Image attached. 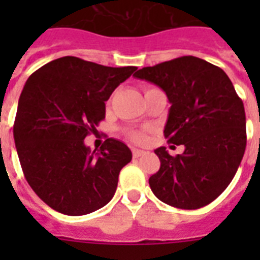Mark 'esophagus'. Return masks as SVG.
Instances as JSON below:
<instances>
[{"mask_svg":"<svg viewBox=\"0 0 260 260\" xmlns=\"http://www.w3.org/2000/svg\"><path fill=\"white\" fill-rule=\"evenodd\" d=\"M144 154V151L143 150H138V148H134L132 150V155H134V158H139V156H142Z\"/></svg>","mask_w":260,"mask_h":260,"instance_id":"esophagus-1","label":"esophagus"}]
</instances>
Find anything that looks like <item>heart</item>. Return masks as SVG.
<instances>
[{
	"instance_id": "b5f03b06",
	"label": "heart",
	"mask_w": 260,
	"mask_h": 260,
	"mask_svg": "<svg viewBox=\"0 0 260 260\" xmlns=\"http://www.w3.org/2000/svg\"><path fill=\"white\" fill-rule=\"evenodd\" d=\"M126 135H128V138H129L134 143H143L144 140H146V136H144V132H143V131H138V129L128 131Z\"/></svg>"
}]
</instances>
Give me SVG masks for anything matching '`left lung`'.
Listing matches in <instances>:
<instances>
[{"instance_id": "obj_1", "label": "left lung", "mask_w": 260, "mask_h": 260, "mask_svg": "<svg viewBox=\"0 0 260 260\" xmlns=\"http://www.w3.org/2000/svg\"><path fill=\"white\" fill-rule=\"evenodd\" d=\"M166 93L171 104L165 138L183 146L171 156L159 147L160 169L148 182L162 202L198 209L214 201L238 171L246 151V112L228 75L196 56H181L135 74Z\"/></svg>"}]
</instances>
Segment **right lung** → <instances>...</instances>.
<instances>
[{
    "mask_svg": "<svg viewBox=\"0 0 260 260\" xmlns=\"http://www.w3.org/2000/svg\"><path fill=\"white\" fill-rule=\"evenodd\" d=\"M136 69L63 56L40 67L24 85L13 125L16 150L26 182L56 212L91 213L116 193L131 150L109 138L91 152L83 140L105 118L110 94Z\"/></svg>",
    "mask_w": 260,
    "mask_h": 260,
    "instance_id": "add662e5",
    "label": "right lung"
}]
</instances>
